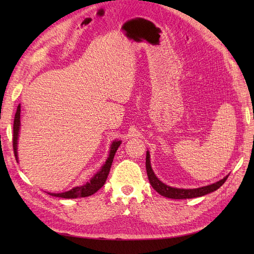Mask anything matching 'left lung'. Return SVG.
Wrapping results in <instances>:
<instances>
[{"mask_svg":"<svg viewBox=\"0 0 254 254\" xmlns=\"http://www.w3.org/2000/svg\"><path fill=\"white\" fill-rule=\"evenodd\" d=\"M146 172H147L148 180L151 184V187L155 189L160 195H162L166 198H172V199H188V198H196V197H201L212 191L218 190L222 184L226 182L228 179V176H226L224 179L217 181L216 183L210 184V186L198 188V189H190V190H184V189H176L171 188L166 186L163 182H161L156 175L153 174L152 168L150 165V160H149V152L147 151L146 153Z\"/></svg>","mask_w":254,"mask_h":254,"instance_id":"obj_1","label":"left lung"}]
</instances>
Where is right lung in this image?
Instances as JSON below:
<instances>
[{
	"label": "right lung",
	"instance_id": "add662e5",
	"mask_svg": "<svg viewBox=\"0 0 254 254\" xmlns=\"http://www.w3.org/2000/svg\"><path fill=\"white\" fill-rule=\"evenodd\" d=\"M20 113H21V106L19 105L17 108L16 115H14V120H13V139H12V146H13V152H14V157H16V160L18 161V152H17V144H18V135H19V129H20ZM121 145V141H114L111 145V149L109 157L107 159L106 163L103 165L102 170L99 171L95 176L90 180V182L86 183L84 186L74 188L71 190L64 191V193H50V195L55 196V197H61V198H78V197H88L93 195L94 193L101 189L106 180L107 177L109 175L110 167L113 162V158L115 152H117L119 146Z\"/></svg>",
	"mask_w": 254,
	"mask_h": 254
}]
</instances>
